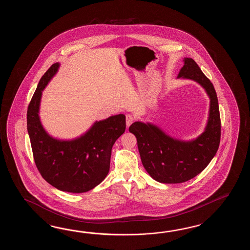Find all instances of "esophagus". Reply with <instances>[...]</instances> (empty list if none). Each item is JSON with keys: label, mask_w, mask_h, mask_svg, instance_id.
I'll return each instance as SVG.
<instances>
[{"label": "esophagus", "mask_w": 250, "mask_h": 250, "mask_svg": "<svg viewBox=\"0 0 250 250\" xmlns=\"http://www.w3.org/2000/svg\"><path fill=\"white\" fill-rule=\"evenodd\" d=\"M134 117H133L131 114H127L126 115V124H127V127H129L133 123H134Z\"/></svg>", "instance_id": "34e87169"}]
</instances>
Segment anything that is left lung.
Instances as JSON below:
<instances>
[{
	"label": "left lung",
	"instance_id": "left-lung-1",
	"mask_svg": "<svg viewBox=\"0 0 250 250\" xmlns=\"http://www.w3.org/2000/svg\"><path fill=\"white\" fill-rule=\"evenodd\" d=\"M178 78L195 80L207 91L210 110L205 131L196 139L186 142L170 138L150 123L136 122L128 128L137 138L145 169L154 180L162 183H181L199 174L216 154L221 139L217 95L212 82L191 58H184Z\"/></svg>",
	"mask_w": 250,
	"mask_h": 250
}]
</instances>
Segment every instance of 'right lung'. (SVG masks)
Returning a JSON list of instances; mask_svg holds the SVG:
<instances>
[{
	"label": "right lung",
	"instance_id": "1",
	"mask_svg": "<svg viewBox=\"0 0 250 250\" xmlns=\"http://www.w3.org/2000/svg\"><path fill=\"white\" fill-rule=\"evenodd\" d=\"M59 66L53 64L38 83L27 107V132L35 164L42 178L59 190L83 193L105 179L112 146L125 131L126 117L118 114L96 122L87 132L73 140H59L49 136L38 112L42 91Z\"/></svg>",
	"mask_w": 250,
	"mask_h": 250
}]
</instances>
